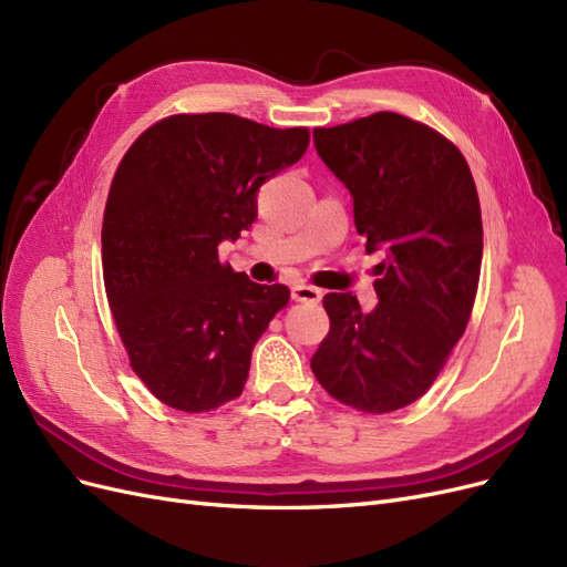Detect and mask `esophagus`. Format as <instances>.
<instances>
[{
    "mask_svg": "<svg viewBox=\"0 0 567 567\" xmlns=\"http://www.w3.org/2000/svg\"><path fill=\"white\" fill-rule=\"evenodd\" d=\"M290 296H293V300L298 302H310V305H317L321 300V290L315 288V286H305V284H298L290 288Z\"/></svg>",
    "mask_w": 567,
    "mask_h": 567,
    "instance_id": "34e87169",
    "label": "esophagus"
}]
</instances>
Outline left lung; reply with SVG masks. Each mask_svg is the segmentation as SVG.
<instances>
[{"instance_id":"obj_1","label":"left lung","mask_w":567,"mask_h":567,"mask_svg":"<svg viewBox=\"0 0 567 567\" xmlns=\"http://www.w3.org/2000/svg\"><path fill=\"white\" fill-rule=\"evenodd\" d=\"M321 161L350 188L367 252L385 250L379 307L323 296L331 331L312 357L321 388L367 414H390L433 385L463 336L483 262V217L463 153L419 120L381 111L317 127Z\"/></svg>"}]
</instances>
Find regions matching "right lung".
<instances>
[{"mask_svg": "<svg viewBox=\"0 0 567 567\" xmlns=\"http://www.w3.org/2000/svg\"><path fill=\"white\" fill-rule=\"evenodd\" d=\"M310 130L234 113H177L120 161L104 210L101 265L130 367L153 398L203 414L244 392L250 354L288 305L219 262L257 217V188L302 158Z\"/></svg>", "mask_w": 567, "mask_h": 567, "instance_id": "obj_1", "label": "right lung"}]
</instances>
